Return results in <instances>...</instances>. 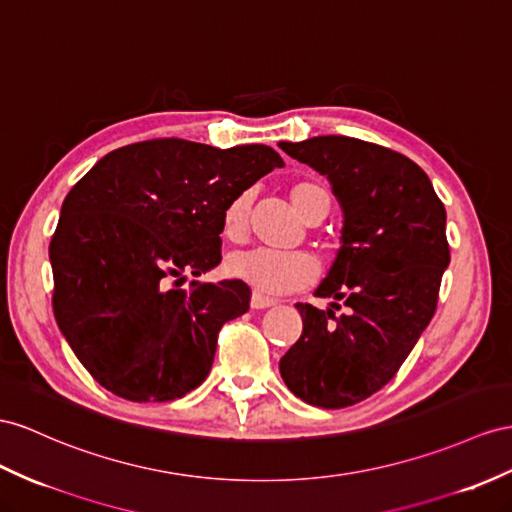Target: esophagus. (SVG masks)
Here are the masks:
<instances>
[{"label":"esophagus","instance_id":"1","mask_svg":"<svg viewBox=\"0 0 512 512\" xmlns=\"http://www.w3.org/2000/svg\"><path fill=\"white\" fill-rule=\"evenodd\" d=\"M272 305H277V300L274 298H270V296H264V294H253V298H251V307L253 309H268V307H272Z\"/></svg>","mask_w":512,"mask_h":512}]
</instances>
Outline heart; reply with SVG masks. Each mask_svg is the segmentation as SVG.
<instances>
[{
  "label": "heart",
  "instance_id": "1",
  "mask_svg": "<svg viewBox=\"0 0 512 512\" xmlns=\"http://www.w3.org/2000/svg\"><path fill=\"white\" fill-rule=\"evenodd\" d=\"M290 199L298 214L305 220L313 214L320 201L329 199V192L316 181H298L290 190ZM331 203V199H329ZM253 192L244 190L227 203L222 212V235L231 242H240L248 233L251 220ZM227 274L235 281L253 287L257 294H292L316 283L320 268L318 261L307 253H281L270 248H246V251L231 253L227 259Z\"/></svg>",
  "mask_w": 512,
  "mask_h": 512
}]
</instances>
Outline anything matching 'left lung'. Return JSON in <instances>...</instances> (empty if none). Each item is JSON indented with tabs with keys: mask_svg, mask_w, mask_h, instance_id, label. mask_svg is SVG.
Masks as SVG:
<instances>
[{
	"mask_svg": "<svg viewBox=\"0 0 512 512\" xmlns=\"http://www.w3.org/2000/svg\"><path fill=\"white\" fill-rule=\"evenodd\" d=\"M279 147L329 177L344 209L342 248L316 290L335 303H296L303 333L279 370L303 402L344 409L396 376L435 316L450 264L445 207L422 168L381 144L318 136Z\"/></svg>",
	"mask_w": 512,
	"mask_h": 512,
	"instance_id": "left-lung-1",
	"label": "left lung"
}]
</instances>
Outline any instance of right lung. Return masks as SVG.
Masks as SVG:
<instances>
[{"instance_id":"add662e5","label":"right lung","mask_w":512,"mask_h":512,"mask_svg":"<svg viewBox=\"0 0 512 512\" xmlns=\"http://www.w3.org/2000/svg\"><path fill=\"white\" fill-rule=\"evenodd\" d=\"M281 166L266 144L155 138L108 153L75 183L49 244L51 305L101 387L168 402L205 381L222 324L248 311L251 290L179 285L220 264L227 203Z\"/></svg>"}]
</instances>
